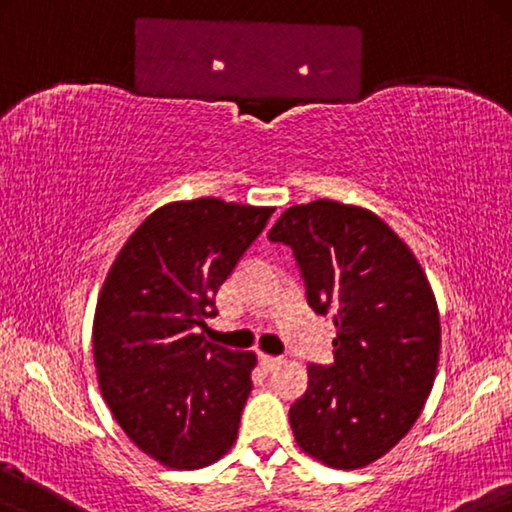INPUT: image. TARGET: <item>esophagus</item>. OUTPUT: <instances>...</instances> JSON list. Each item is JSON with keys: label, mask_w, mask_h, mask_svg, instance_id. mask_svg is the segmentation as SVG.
Instances as JSON below:
<instances>
[{"label": "esophagus", "mask_w": 512, "mask_h": 512, "mask_svg": "<svg viewBox=\"0 0 512 512\" xmlns=\"http://www.w3.org/2000/svg\"><path fill=\"white\" fill-rule=\"evenodd\" d=\"M262 367L266 369V371H273V369H278L280 364H282V358H275V355H266V353H262Z\"/></svg>", "instance_id": "esophagus-1"}]
</instances>
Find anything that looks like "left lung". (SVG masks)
Masks as SVG:
<instances>
[{"label": "left lung", "instance_id": "8db88e82", "mask_svg": "<svg viewBox=\"0 0 512 512\" xmlns=\"http://www.w3.org/2000/svg\"><path fill=\"white\" fill-rule=\"evenodd\" d=\"M269 239L294 250L312 310L337 328L335 364L307 367L291 431L323 465L367 467L408 435L433 389L442 328L431 282L399 234L358 205H294Z\"/></svg>", "mask_w": 512, "mask_h": 512}]
</instances>
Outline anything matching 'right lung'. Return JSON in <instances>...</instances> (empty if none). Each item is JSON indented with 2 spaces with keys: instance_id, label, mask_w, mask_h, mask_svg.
<instances>
[{
  "instance_id": "right-lung-1",
  "label": "right lung",
  "mask_w": 512,
  "mask_h": 512,
  "mask_svg": "<svg viewBox=\"0 0 512 512\" xmlns=\"http://www.w3.org/2000/svg\"><path fill=\"white\" fill-rule=\"evenodd\" d=\"M275 207L177 200L136 227L93 319L97 380L113 419L152 460L200 469L237 442L257 355L207 342L227 275Z\"/></svg>"
}]
</instances>
